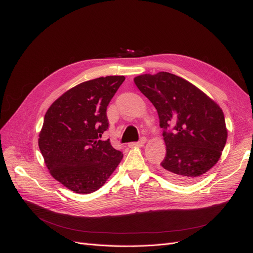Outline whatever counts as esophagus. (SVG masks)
<instances>
[{"label": "esophagus", "mask_w": 253, "mask_h": 253, "mask_svg": "<svg viewBox=\"0 0 253 253\" xmlns=\"http://www.w3.org/2000/svg\"><path fill=\"white\" fill-rule=\"evenodd\" d=\"M145 141H147V139H145V137H141L139 141L131 142L128 145H129V147H142V145H144Z\"/></svg>", "instance_id": "esophagus-1"}]
</instances>
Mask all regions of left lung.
I'll list each match as a JSON object with an SVG mask.
<instances>
[{
  "label": "left lung",
  "mask_w": 253,
  "mask_h": 253,
  "mask_svg": "<svg viewBox=\"0 0 253 253\" xmlns=\"http://www.w3.org/2000/svg\"><path fill=\"white\" fill-rule=\"evenodd\" d=\"M134 82L155 106L164 128L163 174L181 183L196 181L218 162L225 148L223 111L192 83L170 73L140 75Z\"/></svg>",
  "instance_id": "8db88e82"
}]
</instances>
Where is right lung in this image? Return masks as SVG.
<instances>
[{"instance_id":"1","label":"right lung","mask_w":253,"mask_h":253,"mask_svg":"<svg viewBox=\"0 0 253 253\" xmlns=\"http://www.w3.org/2000/svg\"><path fill=\"white\" fill-rule=\"evenodd\" d=\"M124 76L82 82L59 97L45 114L39 148L50 175L75 193L101 188L124 154L108 140H99L109 127L106 108Z\"/></svg>"}]
</instances>
